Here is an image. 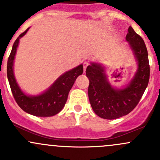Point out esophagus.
Returning <instances> with one entry per match:
<instances>
[{
  "label": "esophagus",
  "mask_w": 160,
  "mask_h": 160,
  "mask_svg": "<svg viewBox=\"0 0 160 160\" xmlns=\"http://www.w3.org/2000/svg\"><path fill=\"white\" fill-rule=\"evenodd\" d=\"M88 66H89V62H83V71H86V69H87V67H88Z\"/></svg>",
  "instance_id": "obj_1"
}]
</instances>
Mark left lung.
<instances>
[{
    "instance_id": "left-lung-1",
    "label": "left lung",
    "mask_w": 160,
    "mask_h": 160,
    "mask_svg": "<svg viewBox=\"0 0 160 160\" xmlns=\"http://www.w3.org/2000/svg\"><path fill=\"white\" fill-rule=\"evenodd\" d=\"M125 38L129 42L138 64L135 77L127 88H113L106 78L104 68L98 64L91 63L87 67L90 105L97 115L104 119L111 120L129 114L138 104L149 83L150 68L144 41L131 26Z\"/></svg>"
}]
</instances>
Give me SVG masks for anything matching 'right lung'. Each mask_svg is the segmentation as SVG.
I'll return each mask as SVG.
<instances>
[{
    "label": "right lung",
    "mask_w": 160,
    "mask_h": 160,
    "mask_svg": "<svg viewBox=\"0 0 160 160\" xmlns=\"http://www.w3.org/2000/svg\"><path fill=\"white\" fill-rule=\"evenodd\" d=\"M28 28L22 32L17 38L13 45L11 54L8 59L7 74L9 84L14 100L19 107L25 112L38 117H50L58 114L65 105L69 92L76 79L83 72V65L78 66L68 72L62 74L52 86L42 94L36 97H28L19 88L16 83L13 72V62L19 39L23 36Z\"/></svg>",
    "instance_id": "obj_1"
}]
</instances>
